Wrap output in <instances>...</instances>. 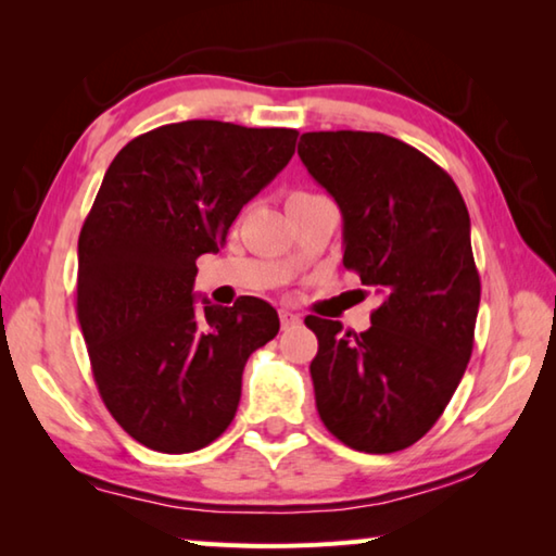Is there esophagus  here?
Returning a JSON list of instances; mask_svg holds the SVG:
<instances>
[{"instance_id":"esophagus-1","label":"esophagus","mask_w":556,"mask_h":556,"mask_svg":"<svg viewBox=\"0 0 556 556\" xmlns=\"http://www.w3.org/2000/svg\"><path fill=\"white\" fill-rule=\"evenodd\" d=\"M279 321H281V328H291V326H296L301 318H299V314H294V312H289V308H281L279 312Z\"/></svg>"}]
</instances>
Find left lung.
<instances>
[{
  "label": "left lung",
  "mask_w": 556,
  "mask_h": 556,
  "mask_svg": "<svg viewBox=\"0 0 556 556\" xmlns=\"http://www.w3.org/2000/svg\"><path fill=\"white\" fill-rule=\"evenodd\" d=\"M299 156L343 213V267L382 294L363 333L306 316L318 417L345 446L394 454L437 425L473 353L466 203L444 168L380 131H306Z\"/></svg>",
  "instance_id": "8db88e82"
}]
</instances>
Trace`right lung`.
I'll list each match as a JSON object with an SVG mask.
<instances>
[{
  "instance_id": "add662e5",
  "label": "right lung",
  "mask_w": 556,
  "mask_h": 556,
  "mask_svg": "<svg viewBox=\"0 0 556 556\" xmlns=\"http://www.w3.org/2000/svg\"><path fill=\"white\" fill-rule=\"evenodd\" d=\"M296 129L188 119L112 159L78 238V321L98 392L147 448L191 454L238 412L248 357L279 333L267 301L195 308V260L289 164Z\"/></svg>"
}]
</instances>
